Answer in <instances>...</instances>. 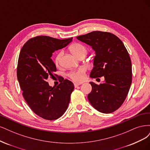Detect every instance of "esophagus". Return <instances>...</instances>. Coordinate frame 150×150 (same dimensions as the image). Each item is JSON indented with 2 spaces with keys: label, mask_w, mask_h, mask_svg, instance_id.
Masks as SVG:
<instances>
[{
  "label": "esophagus",
  "mask_w": 150,
  "mask_h": 150,
  "mask_svg": "<svg viewBox=\"0 0 150 150\" xmlns=\"http://www.w3.org/2000/svg\"><path fill=\"white\" fill-rule=\"evenodd\" d=\"M81 85L80 83H74V86H75V87H77V86H79V85Z\"/></svg>",
  "instance_id": "34e87169"
}]
</instances>
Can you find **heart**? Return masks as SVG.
<instances>
[{"instance_id":"b5f03b06","label":"heart","mask_w":150,"mask_h":150,"mask_svg":"<svg viewBox=\"0 0 150 150\" xmlns=\"http://www.w3.org/2000/svg\"><path fill=\"white\" fill-rule=\"evenodd\" d=\"M70 51L74 56L77 58H79L80 57H85L87 53L86 48L80 43H74L72 44L70 48ZM63 55V52H61L57 54L55 59V64L57 66H59L60 65V60L62 59V57ZM85 73V69L84 68H81L78 70L71 71L69 74L70 78L73 80L75 82H81L84 80L85 76L84 74Z\"/></svg>"}]
</instances>
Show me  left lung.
Masks as SVG:
<instances>
[{
    "mask_svg": "<svg viewBox=\"0 0 150 150\" xmlns=\"http://www.w3.org/2000/svg\"><path fill=\"white\" fill-rule=\"evenodd\" d=\"M95 52L90 76H104L100 85L90 81L92 87L88 99L96 110L110 113L119 108L132 84V67L128 51L120 38L112 33L93 31L76 37Z\"/></svg>",
    "mask_w": 150,
    "mask_h": 150,
    "instance_id": "left-lung-1",
    "label": "left lung"
}]
</instances>
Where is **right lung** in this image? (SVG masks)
<instances>
[{
    "label": "right lung",
    "mask_w": 150,
    "mask_h": 150,
    "mask_svg": "<svg viewBox=\"0 0 150 150\" xmlns=\"http://www.w3.org/2000/svg\"><path fill=\"white\" fill-rule=\"evenodd\" d=\"M72 38L37 36L28 40L19 54L17 75L23 96L33 112L43 119L59 118L68 108L74 83L63 79L52 87L47 80L57 71L52 54L68 45Z\"/></svg>",
    "instance_id": "add662e5"
}]
</instances>
